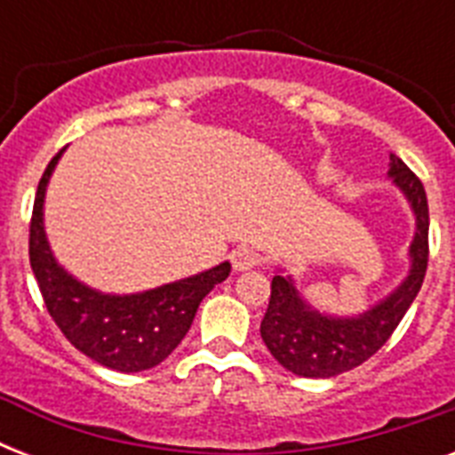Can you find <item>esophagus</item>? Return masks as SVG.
I'll use <instances>...</instances> for the list:
<instances>
[{
    "label": "esophagus",
    "mask_w": 455,
    "mask_h": 455,
    "mask_svg": "<svg viewBox=\"0 0 455 455\" xmlns=\"http://www.w3.org/2000/svg\"><path fill=\"white\" fill-rule=\"evenodd\" d=\"M231 264H234L235 271H248L259 264V255H257L255 250L238 248L234 250V255H231Z\"/></svg>",
    "instance_id": "1"
}]
</instances>
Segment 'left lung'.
<instances>
[{
    "mask_svg": "<svg viewBox=\"0 0 455 455\" xmlns=\"http://www.w3.org/2000/svg\"><path fill=\"white\" fill-rule=\"evenodd\" d=\"M387 177L403 193L416 217V231L409 245V274L395 291L366 311L338 316L311 307L298 291L295 278L278 269L271 281L269 307L259 332L271 356L291 373L332 378L361 366L387 342L423 285L430 231L427 196L420 179L395 153H389Z\"/></svg>",
    "mask_w": 455,
    "mask_h": 455,
    "instance_id": "obj_1",
    "label": "left lung"
}]
</instances>
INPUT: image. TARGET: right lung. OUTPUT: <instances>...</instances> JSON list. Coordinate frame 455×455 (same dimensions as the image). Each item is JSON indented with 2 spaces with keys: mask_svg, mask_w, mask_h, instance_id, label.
<instances>
[{
  "mask_svg": "<svg viewBox=\"0 0 455 455\" xmlns=\"http://www.w3.org/2000/svg\"><path fill=\"white\" fill-rule=\"evenodd\" d=\"M63 151L56 153L39 179L30 221V267L46 309L82 354L120 373H139L157 366L184 339L200 302L214 285L227 281L231 264L188 278L157 285L151 291L101 292L82 283L53 257L44 231V198Z\"/></svg>",
  "mask_w": 455,
  "mask_h": 455,
  "instance_id": "right-lung-1",
  "label": "right lung"
}]
</instances>
